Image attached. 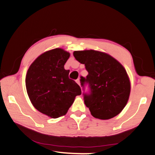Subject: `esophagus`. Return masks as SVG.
<instances>
[{"label":"esophagus","instance_id":"obj_1","mask_svg":"<svg viewBox=\"0 0 155 155\" xmlns=\"http://www.w3.org/2000/svg\"><path fill=\"white\" fill-rule=\"evenodd\" d=\"M76 82H77V83H78V85L81 86V85H80V84H81V83H80V79H79V78H78V79H77V81H76Z\"/></svg>","mask_w":155,"mask_h":155}]
</instances>
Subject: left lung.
Masks as SVG:
<instances>
[{
    "instance_id": "1",
    "label": "left lung",
    "mask_w": 155,
    "mask_h": 155,
    "mask_svg": "<svg viewBox=\"0 0 155 155\" xmlns=\"http://www.w3.org/2000/svg\"><path fill=\"white\" fill-rule=\"evenodd\" d=\"M73 55L85 64L88 72L81 77V85L90 86V94H83L84 102L96 118L109 120L116 116L127 104L130 83L123 65L105 52L94 50L74 51Z\"/></svg>"
}]
</instances>
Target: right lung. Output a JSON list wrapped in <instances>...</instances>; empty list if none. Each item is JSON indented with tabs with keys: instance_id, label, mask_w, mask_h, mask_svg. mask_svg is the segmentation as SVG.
<instances>
[{
	"instance_id": "right-lung-1",
	"label": "right lung",
	"mask_w": 155,
	"mask_h": 155,
	"mask_svg": "<svg viewBox=\"0 0 155 155\" xmlns=\"http://www.w3.org/2000/svg\"><path fill=\"white\" fill-rule=\"evenodd\" d=\"M70 55L59 48L44 52L31 64L26 75L31 103L52 118L66 114L75 97L81 94L80 86L68 77L70 70L64 69Z\"/></svg>"
}]
</instances>
